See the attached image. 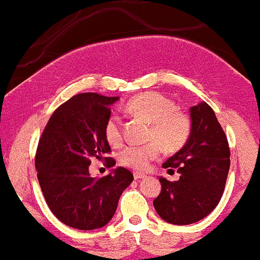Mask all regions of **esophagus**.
<instances>
[{
    "instance_id": "esophagus-1",
    "label": "esophagus",
    "mask_w": 260,
    "mask_h": 260,
    "mask_svg": "<svg viewBox=\"0 0 260 260\" xmlns=\"http://www.w3.org/2000/svg\"><path fill=\"white\" fill-rule=\"evenodd\" d=\"M133 177H134V180H140V178H144L145 175L144 174H140V172H134Z\"/></svg>"
}]
</instances>
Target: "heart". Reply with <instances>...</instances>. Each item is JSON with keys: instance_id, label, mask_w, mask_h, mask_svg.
<instances>
[{"instance_id": "heart-1", "label": "heart", "mask_w": 260, "mask_h": 260, "mask_svg": "<svg viewBox=\"0 0 260 260\" xmlns=\"http://www.w3.org/2000/svg\"><path fill=\"white\" fill-rule=\"evenodd\" d=\"M126 111L132 117L149 123L144 145H129L121 151V165L144 171L160 154V145L168 153L182 149L192 134L189 115L177 109L174 100L156 91H145L136 95L126 104ZM104 134L111 147L118 148L123 143V129L118 116L111 115L104 126Z\"/></svg>"}]
</instances>
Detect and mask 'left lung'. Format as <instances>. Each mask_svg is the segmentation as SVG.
Returning a JSON list of instances; mask_svg holds the SVG:
<instances>
[{
    "instance_id": "8db88e82",
    "label": "left lung",
    "mask_w": 260,
    "mask_h": 260,
    "mask_svg": "<svg viewBox=\"0 0 260 260\" xmlns=\"http://www.w3.org/2000/svg\"><path fill=\"white\" fill-rule=\"evenodd\" d=\"M192 134L187 144L162 164L177 171L178 181L160 177L161 192L153 204L165 221L189 225L208 216L221 199L230 170L228 137L207 103L190 109Z\"/></svg>"
}]
</instances>
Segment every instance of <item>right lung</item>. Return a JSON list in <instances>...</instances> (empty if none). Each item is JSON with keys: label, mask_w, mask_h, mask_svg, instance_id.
<instances>
[{"label": "right lung", "mask_w": 260, "mask_h": 260, "mask_svg": "<svg viewBox=\"0 0 260 260\" xmlns=\"http://www.w3.org/2000/svg\"><path fill=\"white\" fill-rule=\"evenodd\" d=\"M118 96L96 92L74 95L57 107L45 126L35 155L39 184L50 210L70 228L89 231L112 219L118 199L132 183L133 175L115 169L100 178L90 177L91 159L115 166L104 126L111 115L110 105Z\"/></svg>", "instance_id": "obj_1"}]
</instances>
